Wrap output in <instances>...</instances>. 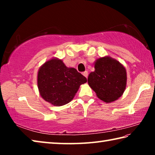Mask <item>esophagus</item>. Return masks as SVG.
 Returning a JSON list of instances; mask_svg holds the SVG:
<instances>
[{
    "label": "esophagus",
    "mask_w": 155,
    "mask_h": 155,
    "mask_svg": "<svg viewBox=\"0 0 155 155\" xmlns=\"http://www.w3.org/2000/svg\"><path fill=\"white\" fill-rule=\"evenodd\" d=\"M83 76H85L86 78H87V77H88V72H87V71L83 72Z\"/></svg>",
    "instance_id": "obj_1"
}]
</instances>
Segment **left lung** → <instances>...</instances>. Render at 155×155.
Returning a JSON list of instances; mask_svg holds the SVG:
<instances>
[{
    "instance_id": "1",
    "label": "left lung",
    "mask_w": 155,
    "mask_h": 155,
    "mask_svg": "<svg viewBox=\"0 0 155 155\" xmlns=\"http://www.w3.org/2000/svg\"><path fill=\"white\" fill-rule=\"evenodd\" d=\"M95 71L88 77V84L97 96L106 103L122 95L127 85V72L119 61L105 57L97 59Z\"/></svg>"
}]
</instances>
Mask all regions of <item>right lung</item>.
<instances>
[{"mask_svg":"<svg viewBox=\"0 0 155 155\" xmlns=\"http://www.w3.org/2000/svg\"><path fill=\"white\" fill-rule=\"evenodd\" d=\"M87 82L75 68H68L61 60L46 62L38 72V85L40 95L54 106H62L74 98L81 84Z\"/></svg>","mask_w":155,"mask_h":155,"instance_id":"add662e5","label":"right lung"}]
</instances>
